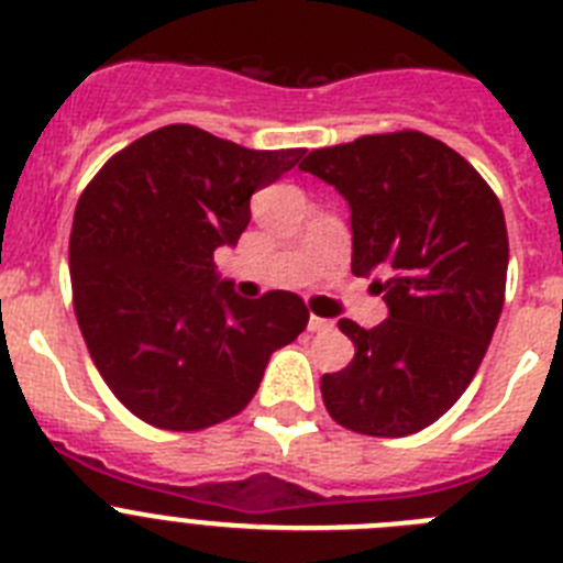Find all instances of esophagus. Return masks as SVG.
<instances>
[{
	"label": "esophagus",
	"instance_id": "esophagus-1",
	"mask_svg": "<svg viewBox=\"0 0 563 563\" xmlns=\"http://www.w3.org/2000/svg\"><path fill=\"white\" fill-rule=\"evenodd\" d=\"M307 330H310V332H330L332 321H327V318L310 316V321H307Z\"/></svg>",
	"mask_w": 563,
	"mask_h": 563
}]
</instances>
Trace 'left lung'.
<instances>
[{
	"mask_svg": "<svg viewBox=\"0 0 563 563\" xmlns=\"http://www.w3.org/2000/svg\"><path fill=\"white\" fill-rule=\"evenodd\" d=\"M301 172L350 202L352 273H380L372 287L389 307L372 330L338 321L355 357L321 377L327 411L357 434H417L460 400L499 324V200L462 154L411 129L316 148Z\"/></svg>",
	"mask_w": 563,
	"mask_h": 563,
	"instance_id": "obj_1",
	"label": "left lung"
}]
</instances>
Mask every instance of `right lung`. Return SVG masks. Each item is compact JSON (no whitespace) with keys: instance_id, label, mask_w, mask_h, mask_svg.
I'll use <instances>...</instances> for the list:
<instances>
[{"instance_id":"right-lung-1","label":"right lung","mask_w":563,"mask_h":563,"mask_svg":"<svg viewBox=\"0 0 563 563\" xmlns=\"http://www.w3.org/2000/svg\"><path fill=\"white\" fill-rule=\"evenodd\" d=\"M301 157L172 123L84 188L69 233L78 327L112 395L148 426L200 431L239 415L310 321L296 292L242 298L213 265L251 222L253 194Z\"/></svg>"}]
</instances>
